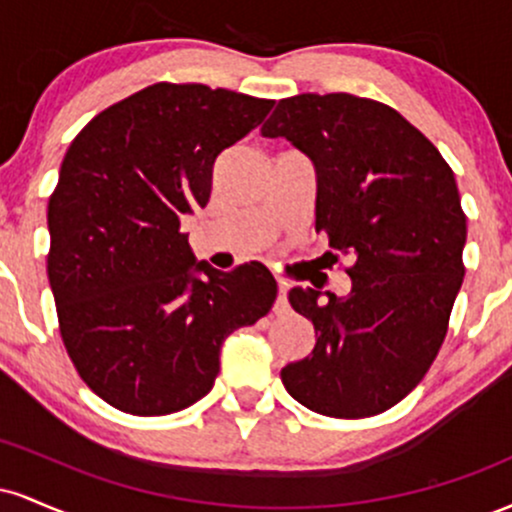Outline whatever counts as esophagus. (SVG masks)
I'll return each mask as SVG.
<instances>
[{
    "instance_id": "34e87169",
    "label": "esophagus",
    "mask_w": 512,
    "mask_h": 512,
    "mask_svg": "<svg viewBox=\"0 0 512 512\" xmlns=\"http://www.w3.org/2000/svg\"><path fill=\"white\" fill-rule=\"evenodd\" d=\"M289 310V303H286V286L279 284V291H276V301H274V313L281 315Z\"/></svg>"
}]
</instances>
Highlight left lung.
<instances>
[{
    "mask_svg": "<svg viewBox=\"0 0 512 512\" xmlns=\"http://www.w3.org/2000/svg\"><path fill=\"white\" fill-rule=\"evenodd\" d=\"M260 132L310 158L315 231L354 260L346 296L289 291L317 342L281 383L317 414H380L421 383L448 332L467 240L455 175L397 110L351 93L284 98Z\"/></svg>",
    "mask_w": 512,
    "mask_h": 512,
    "instance_id": "left-lung-1",
    "label": "left lung"
}]
</instances>
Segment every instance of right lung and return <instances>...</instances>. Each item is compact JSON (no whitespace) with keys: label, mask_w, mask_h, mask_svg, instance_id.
Segmentation results:
<instances>
[{"label":"right lung","mask_w":512,"mask_h":512,"mask_svg":"<svg viewBox=\"0 0 512 512\" xmlns=\"http://www.w3.org/2000/svg\"><path fill=\"white\" fill-rule=\"evenodd\" d=\"M274 101L154 84L76 134L48 204V279L81 380L115 409L163 416L202 399L233 330L269 313L260 262H197L180 219L207 207L211 168Z\"/></svg>","instance_id":"add662e5"}]
</instances>
